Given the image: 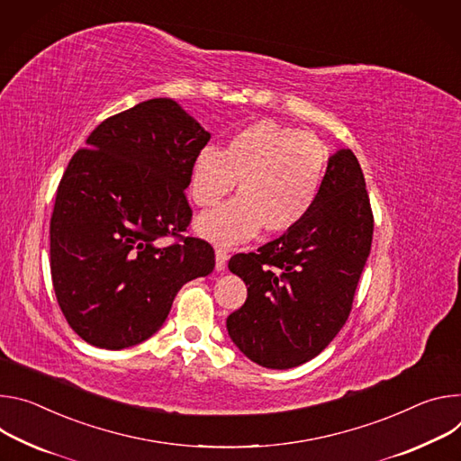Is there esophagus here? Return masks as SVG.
I'll list each match as a JSON object with an SVG mask.
<instances>
[{"mask_svg": "<svg viewBox=\"0 0 461 461\" xmlns=\"http://www.w3.org/2000/svg\"><path fill=\"white\" fill-rule=\"evenodd\" d=\"M229 260V250L225 247H216V269L223 271Z\"/></svg>", "mask_w": 461, "mask_h": 461, "instance_id": "1", "label": "esophagus"}]
</instances>
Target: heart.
I'll return each mask as SVG.
<instances>
[{
  "mask_svg": "<svg viewBox=\"0 0 461 461\" xmlns=\"http://www.w3.org/2000/svg\"><path fill=\"white\" fill-rule=\"evenodd\" d=\"M328 168L324 142L275 121H257L236 131L223 149L201 148L190 168V197L211 209L236 186L241 194L197 220V230L220 243L252 238L264 223L285 230L317 203Z\"/></svg>",
  "mask_w": 461,
  "mask_h": 461,
  "instance_id": "b5f03b06",
  "label": "heart"
}]
</instances>
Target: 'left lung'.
Masks as SVG:
<instances>
[{
	"label": "left lung",
	"instance_id": "1",
	"mask_svg": "<svg viewBox=\"0 0 461 461\" xmlns=\"http://www.w3.org/2000/svg\"><path fill=\"white\" fill-rule=\"evenodd\" d=\"M374 214L351 149H339L312 212L229 269L247 300L229 315L232 342L257 363L287 370L317 357L346 324L372 249Z\"/></svg>",
	"mask_w": 461,
	"mask_h": 461
}]
</instances>
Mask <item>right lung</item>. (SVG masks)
Wrapping results in <instances>:
<instances>
[{
	"label": "right lung",
	"instance_id": "obj_1",
	"mask_svg": "<svg viewBox=\"0 0 461 461\" xmlns=\"http://www.w3.org/2000/svg\"><path fill=\"white\" fill-rule=\"evenodd\" d=\"M209 140L177 102L151 98L100 122L71 158L50 216V276L86 342L122 349L146 340L177 291L212 273V245L185 236V188ZM165 237L173 241L163 246Z\"/></svg>",
	"mask_w": 461,
	"mask_h": 461
}]
</instances>
